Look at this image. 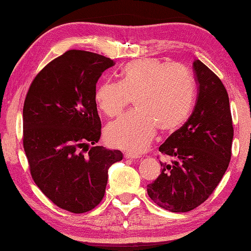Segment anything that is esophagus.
Wrapping results in <instances>:
<instances>
[{"instance_id": "1", "label": "esophagus", "mask_w": 251, "mask_h": 251, "mask_svg": "<svg viewBox=\"0 0 251 251\" xmlns=\"http://www.w3.org/2000/svg\"><path fill=\"white\" fill-rule=\"evenodd\" d=\"M124 157H125L126 159H136V158H140L139 155H136V154L128 153V152L124 154Z\"/></svg>"}]
</instances>
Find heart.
Masks as SVG:
<instances>
[{"instance_id": "obj_1", "label": "heart", "mask_w": 251, "mask_h": 251, "mask_svg": "<svg viewBox=\"0 0 251 251\" xmlns=\"http://www.w3.org/2000/svg\"><path fill=\"white\" fill-rule=\"evenodd\" d=\"M119 82H104L95 93L99 109L109 117L120 115L134 99V112L106 126L110 146L141 152L156 128L177 129L188 119L194 99V82L186 69L153 58L138 59L122 69Z\"/></svg>"}]
</instances>
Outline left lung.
Instances as JSON below:
<instances>
[{"label":"left lung","mask_w":251,"mask_h":251,"mask_svg":"<svg viewBox=\"0 0 251 251\" xmlns=\"http://www.w3.org/2000/svg\"><path fill=\"white\" fill-rule=\"evenodd\" d=\"M199 84L196 103L183 126L159 147L172 158L148 184L150 199L172 212H186L202 204L219 184L232 155L234 135L230 101L221 79L201 60L193 62Z\"/></svg>","instance_id":"1"}]
</instances>
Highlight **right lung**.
Listing matches in <instances>:
<instances>
[{
  "instance_id": "obj_1",
  "label": "right lung",
  "mask_w": 251,
  "mask_h": 251,
  "mask_svg": "<svg viewBox=\"0 0 251 251\" xmlns=\"http://www.w3.org/2000/svg\"><path fill=\"white\" fill-rule=\"evenodd\" d=\"M110 58L71 50L37 73L25 96L24 149L31 177L61 209L83 214L102 201L108 169L123 154L96 146L101 122L96 84Z\"/></svg>"
}]
</instances>
